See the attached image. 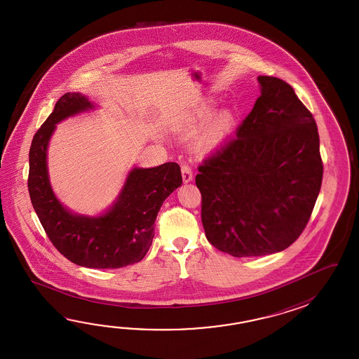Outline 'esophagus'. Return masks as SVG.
<instances>
[{
	"label": "esophagus",
	"mask_w": 359,
	"mask_h": 359,
	"mask_svg": "<svg viewBox=\"0 0 359 359\" xmlns=\"http://www.w3.org/2000/svg\"><path fill=\"white\" fill-rule=\"evenodd\" d=\"M181 172H182V180L183 182L189 183L192 181V170L189 164H183L181 167Z\"/></svg>",
	"instance_id": "obj_1"
}]
</instances>
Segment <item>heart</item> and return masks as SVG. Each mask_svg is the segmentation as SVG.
Here are the masks:
<instances>
[{
  "instance_id": "b5f03b06",
  "label": "heart",
  "mask_w": 359,
  "mask_h": 359,
  "mask_svg": "<svg viewBox=\"0 0 359 359\" xmlns=\"http://www.w3.org/2000/svg\"><path fill=\"white\" fill-rule=\"evenodd\" d=\"M213 109L212 102L204 101L186 113L176 126V130L184 135H191L199 128L191 145L192 150L200 155L213 153L219 149L229 140L236 124V118L231 110L223 109L212 115Z\"/></svg>"
}]
</instances>
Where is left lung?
<instances>
[{
    "mask_svg": "<svg viewBox=\"0 0 359 359\" xmlns=\"http://www.w3.org/2000/svg\"><path fill=\"white\" fill-rule=\"evenodd\" d=\"M236 137L198 167L205 236L232 257L283 252L303 232L323 175L320 136L290 84L259 76Z\"/></svg>",
    "mask_w": 359,
    "mask_h": 359,
    "instance_id": "1",
    "label": "left lung"
}]
</instances>
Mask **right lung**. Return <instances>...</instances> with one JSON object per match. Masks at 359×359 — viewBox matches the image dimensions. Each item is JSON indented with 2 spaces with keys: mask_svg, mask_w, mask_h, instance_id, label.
Instances as JSON below:
<instances>
[{
  "mask_svg": "<svg viewBox=\"0 0 359 359\" xmlns=\"http://www.w3.org/2000/svg\"><path fill=\"white\" fill-rule=\"evenodd\" d=\"M79 92H68L55 104L29 150L28 190L39 222L55 248L78 266L122 268L137 263L149 252L154 223L163 201L182 184L177 163L130 170L118 198L104 213H73L55 196L47 169V147L56 124L95 109Z\"/></svg>",
  "mask_w": 359,
  "mask_h": 359,
  "instance_id": "add662e5",
  "label": "right lung"
}]
</instances>
